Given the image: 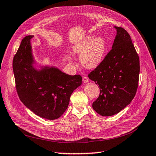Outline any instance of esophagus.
I'll return each instance as SVG.
<instances>
[{"label":"esophagus","mask_w":156,"mask_h":156,"mask_svg":"<svg viewBox=\"0 0 156 156\" xmlns=\"http://www.w3.org/2000/svg\"><path fill=\"white\" fill-rule=\"evenodd\" d=\"M88 81H89V79L87 77H85V76H83V82L87 83Z\"/></svg>","instance_id":"1"}]
</instances>
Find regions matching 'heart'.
Segmentation results:
<instances>
[{"mask_svg":"<svg viewBox=\"0 0 156 156\" xmlns=\"http://www.w3.org/2000/svg\"><path fill=\"white\" fill-rule=\"evenodd\" d=\"M106 40L102 37H89L75 44L73 52L81 55V65L87 69H94L102 61L106 52Z\"/></svg>","mask_w":156,"mask_h":156,"instance_id":"1","label":"heart"}]
</instances>
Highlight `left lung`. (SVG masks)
I'll return each instance as SVG.
<instances>
[{"label": "left lung", "instance_id": "left-lung-1", "mask_svg": "<svg viewBox=\"0 0 156 156\" xmlns=\"http://www.w3.org/2000/svg\"><path fill=\"white\" fill-rule=\"evenodd\" d=\"M110 51L100 64L88 74L100 87V95L92 104L103 116L119 113L134 98L139 84V58L131 36L120 27Z\"/></svg>", "mask_w": 156, "mask_h": 156}]
</instances>
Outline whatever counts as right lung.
<instances>
[{
  "label": "right lung",
  "instance_id": "right-lung-1",
  "mask_svg": "<svg viewBox=\"0 0 156 156\" xmlns=\"http://www.w3.org/2000/svg\"><path fill=\"white\" fill-rule=\"evenodd\" d=\"M32 37L27 36L22 40L12 60L16 90L20 100L34 114L46 119H57L68 108L70 97L81 85L82 77L55 67L35 69L30 44Z\"/></svg>",
  "mask_w": 156,
  "mask_h": 156
}]
</instances>
